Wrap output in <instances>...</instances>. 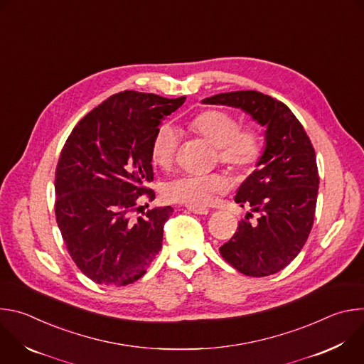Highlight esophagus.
Masks as SVG:
<instances>
[{
  "label": "esophagus",
  "instance_id": "1",
  "mask_svg": "<svg viewBox=\"0 0 364 364\" xmlns=\"http://www.w3.org/2000/svg\"><path fill=\"white\" fill-rule=\"evenodd\" d=\"M187 210L194 213V215H207V213H209V209H207V207H197V205H187Z\"/></svg>",
  "mask_w": 364,
  "mask_h": 364
}]
</instances>
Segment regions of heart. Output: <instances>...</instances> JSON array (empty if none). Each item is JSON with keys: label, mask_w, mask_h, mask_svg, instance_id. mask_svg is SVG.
Instances as JSON below:
<instances>
[{"label": "heart", "mask_w": 364, "mask_h": 364, "mask_svg": "<svg viewBox=\"0 0 364 364\" xmlns=\"http://www.w3.org/2000/svg\"><path fill=\"white\" fill-rule=\"evenodd\" d=\"M191 125L218 146L219 160L233 170H249L261 159V136L253 128H240L239 121L228 112L204 111L193 119ZM178 141V131L171 124L159 125L151 141L152 161L160 167H170L176 157ZM228 188L229 181L222 174H184L166 183L163 194L168 201L200 207Z\"/></svg>", "instance_id": "1"}]
</instances>
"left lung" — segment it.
<instances>
[{"label":"left lung","instance_id":"1","mask_svg":"<svg viewBox=\"0 0 364 364\" xmlns=\"http://www.w3.org/2000/svg\"><path fill=\"white\" fill-rule=\"evenodd\" d=\"M203 102L240 108L267 127L265 152L235 196L250 212L219 250L243 275L277 274L301 252L314 223L320 184L314 146L285 103L268 95L237 90Z\"/></svg>","mask_w":364,"mask_h":364}]
</instances>
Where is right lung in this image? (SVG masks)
<instances>
[{
  "label": "right lung",
  "instance_id": "1",
  "mask_svg": "<svg viewBox=\"0 0 364 364\" xmlns=\"http://www.w3.org/2000/svg\"><path fill=\"white\" fill-rule=\"evenodd\" d=\"M186 100L125 90L103 100L73 128L56 167V222L76 267L93 282L138 281L163 245L173 207H155L136 220L141 197L154 191L151 141L161 119Z\"/></svg>",
  "mask_w": 364,
  "mask_h": 364
}]
</instances>
